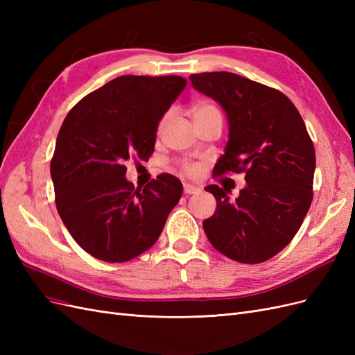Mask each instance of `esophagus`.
Segmentation results:
<instances>
[{"label":"esophagus","instance_id":"esophagus-1","mask_svg":"<svg viewBox=\"0 0 355 355\" xmlns=\"http://www.w3.org/2000/svg\"><path fill=\"white\" fill-rule=\"evenodd\" d=\"M184 192H185L187 196H196V194H198V192H200V188H197V187H194V185L185 184V185H184Z\"/></svg>","mask_w":355,"mask_h":355}]
</instances>
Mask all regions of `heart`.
Here are the masks:
<instances>
[{"mask_svg":"<svg viewBox=\"0 0 355 355\" xmlns=\"http://www.w3.org/2000/svg\"><path fill=\"white\" fill-rule=\"evenodd\" d=\"M192 116H194V121H201V120H207V118H211V116H220V112L214 103L202 101L194 106V110H192ZM167 118H168V114H164L161 116V120L158 123V132H161V128H163V125L166 124ZM182 170H184L189 176H196L198 173V167L191 163L182 164Z\"/></svg>","mask_w":355,"mask_h":355,"instance_id":"heart-1","label":"heart"}]
</instances>
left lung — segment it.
I'll use <instances>...</instances> for the list:
<instances>
[{
    "instance_id": "1",
    "label": "left lung",
    "mask_w": 355,
    "mask_h": 355,
    "mask_svg": "<svg viewBox=\"0 0 355 355\" xmlns=\"http://www.w3.org/2000/svg\"><path fill=\"white\" fill-rule=\"evenodd\" d=\"M198 92L227 111L230 141L213 176L245 173L231 200L209 185L216 211L202 222L211 245L230 259L261 263L293 240L313 201L314 144L296 106L280 90L232 72L192 73Z\"/></svg>"
}]
</instances>
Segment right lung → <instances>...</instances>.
<instances>
[{"label": "right lung", "mask_w": 355, "mask_h": 355, "mask_svg": "<svg viewBox=\"0 0 355 355\" xmlns=\"http://www.w3.org/2000/svg\"><path fill=\"white\" fill-rule=\"evenodd\" d=\"M185 85L179 75H123L83 98L63 121L50 161L56 209L96 259L127 262L146 252L179 202L178 178L163 173L135 188L124 164L153 155L158 121Z\"/></svg>", "instance_id": "obj_1"}]
</instances>
